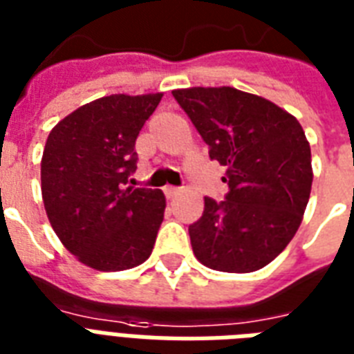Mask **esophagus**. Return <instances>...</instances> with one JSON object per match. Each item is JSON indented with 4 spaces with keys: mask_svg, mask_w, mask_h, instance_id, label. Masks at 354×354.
<instances>
[{
    "mask_svg": "<svg viewBox=\"0 0 354 354\" xmlns=\"http://www.w3.org/2000/svg\"><path fill=\"white\" fill-rule=\"evenodd\" d=\"M163 191H165L167 198H174L176 194H180V191H182V189L174 187V185H167V187L163 189Z\"/></svg>",
    "mask_w": 354,
    "mask_h": 354,
    "instance_id": "34e87169",
    "label": "esophagus"
}]
</instances>
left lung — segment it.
I'll return each mask as SVG.
<instances>
[{
    "label": "left lung",
    "mask_w": 354,
    "mask_h": 354,
    "mask_svg": "<svg viewBox=\"0 0 354 354\" xmlns=\"http://www.w3.org/2000/svg\"><path fill=\"white\" fill-rule=\"evenodd\" d=\"M172 95L209 158L226 167V198L205 196L189 226L191 246L207 268L248 274L272 263L296 235L313 187L310 145L294 115L230 86L187 88Z\"/></svg>",
    "instance_id": "8db88e82"
}]
</instances>
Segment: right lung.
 <instances>
[{
	"mask_svg": "<svg viewBox=\"0 0 354 354\" xmlns=\"http://www.w3.org/2000/svg\"><path fill=\"white\" fill-rule=\"evenodd\" d=\"M163 93L88 102L53 128L41 156V198L62 244L90 268L128 270L152 253L163 222L160 189L132 187L136 139Z\"/></svg>",
	"mask_w": 354,
	"mask_h": 354,
	"instance_id": "add662e5",
	"label": "right lung"
}]
</instances>
